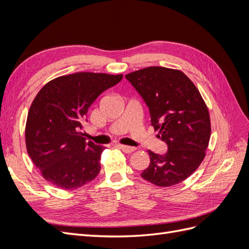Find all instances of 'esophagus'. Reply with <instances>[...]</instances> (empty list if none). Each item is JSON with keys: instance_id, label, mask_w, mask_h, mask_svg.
<instances>
[{"instance_id": "esophagus-1", "label": "esophagus", "mask_w": 249, "mask_h": 249, "mask_svg": "<svg viewBox=\"0 0 249 249\" xmlns=\"http://www.w3.org/2000/svg\"><path fill=\"white\" fill-rule=\"evenodd\" d=\"M117 146L120 149H123L124 152L126 153V154H131V153H133V152H135V150H136V147H134V146H127V145H124V144H117Z\"/></svg>"}]
</instances>
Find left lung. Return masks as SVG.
I'll list each match as a JSON object with an SVG mask.
<instances>
[{"mask_svg":"<svg viewBox=\"0 0 249 249\" xmlns=\"http://www.w3.org/2000/svg\"><path fill=\"white\" fill-rule=\"evenodd\" d=\"M125 79L148 108L150 124L167 144L164 155L147 150L150 163L141 177L158 187L183 182L205 158L211 136L209 111L184 72L152 66L127 73Z\"/></svg>","mask_w":249,"mask_h":249,"instance_id":"1","label":"left lung"}]
</instances>
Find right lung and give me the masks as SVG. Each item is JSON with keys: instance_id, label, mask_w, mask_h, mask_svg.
<instances>
[{"instance_id": "add662e5", "label": "right lung", "mask_w": 249, "mask_h": 249, "mask_svg": "<svg viewBox=\"0 0 249 249\" xmlns=\"http://www.w3.org/2000/svg\"><path fill=\"white\" fill-rule=\"evenodd\" d=\"M123 74L78 72L44 85L30 107L26 124L28 154L42 177L65 190L96 178L105 149L79 133L91 104Z\"/></svg>"}]
</instances>
